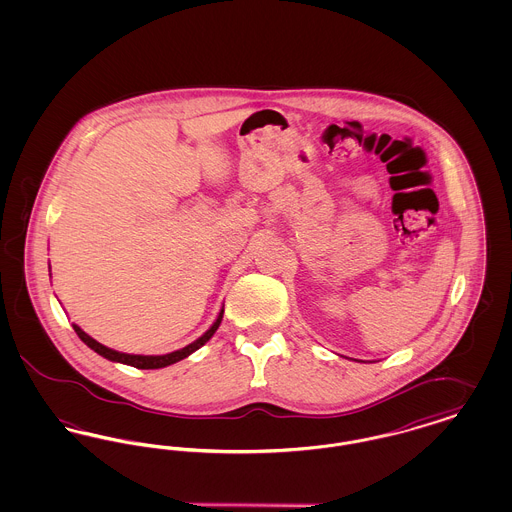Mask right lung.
Listing matches in <instances>:
<instances>
[{
    "instance_id": "1",
    "label": "right lung",
    "mask_w": 512,
    "mask_h": 512,
    "mask_svg": "<svg viewBox=\"0 0 512 512\" xmlns=\"http://www.w3.org/2000/svg\"><path fill=\"white\" fill-rule=\"evenodd\" d=\"M222 315H224V309H220L219 317L215 320V324L199 338V340H195L194 343H190V345H186L184 349H178V351H172V353H167V355H128V353H119V351H115V349H109V347H105V345H101L99 341L94 340V338H90L80 326H76L73 324L74 332L78 334V338L84 341L90 349H94L98 355L101 357H105V359H109V361H113V363H122V365H130L134 366V368H142V370H149V368H163V366L174 365V363H178V361H182V359H186L188 355H192L194 351H197L201 345H205L207 341L213 338V334L217 332V328L220 326V320H222Z\"/></svg>"
}]
</instances>
